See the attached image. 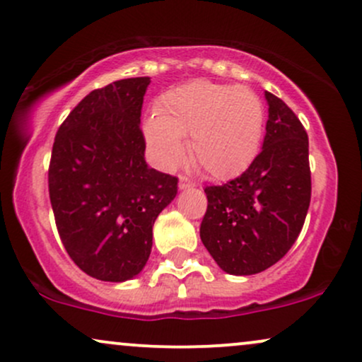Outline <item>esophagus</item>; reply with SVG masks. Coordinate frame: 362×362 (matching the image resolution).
<instances>
[{
    "label": "esophagus",
    "instance_id": "esophagus-1",
    "mask_svg": "<svg viewBox=\"0 0 362 362\" xmlns=\"http://www.w3.org/2000/svg\"><path fill=\"white\" fill-rule=\"evenodd\" d=\"M195 184L192 180H190L189 177H185V175H180L178 177V187H180V189H190V187H194Z\"/></svg>",
    "mask_w": 362,
    "mask_h": 362
}]
</instances>
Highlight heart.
I'll return each mask as SVG.
<instances>
[{
	"label": "heart",
	"instance_id": "1",
	"mask_svg": "<svg viewBox=\"0 0 362 362\" xmlns=\"http://www.w3.org/2000/svg\"><path fill=\"white\" fill-rule=\"evenodd\" d=\"M265 110L255 91L206 80L167 91L156 114L144 122V136L161 167L184 156L182 138L190 136V156L209 177L228 180L255 160L264 138Z\"/></svg>",
	"mask_w": 362,
	"mask_h": 362
}]
</instances>
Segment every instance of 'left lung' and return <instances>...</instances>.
<instances>
[{"label":"left lung","mask_w":362,"mask_h":362,"mask_svg":"<svg viewBox=\"0 0 362 362\" xmlns=\"http://www.w3.org/2000/svg\"><path fill=\"white\" fill-rule=\"evenodd\" d=\"M264 148L240 177L207 185L201 240L224 272L250 276L279 262L305 224L311 199L308 134L279 97L265 91Z\"/></svg>","instance_id":"1"}]
</instances>
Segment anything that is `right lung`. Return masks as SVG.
Segmentation results:
<instances>
[{"label":"right lung","mask_w":362,"mask_h":362,"mask_svg":"<svg viewBox=\"0 0 362 362\" xmlns=\"http://www.w3.org/2000/svg\"><path fill=\"white\" fill-rule=\"evenodd\" d=\"M148 76L90 91L57 129L49 197L57 233L83 272L120 282L138 276L153 224L177 195L178 178L149 168L141 131Z\"/></svg>","instance_id":"obj_1"}]
</instances>
